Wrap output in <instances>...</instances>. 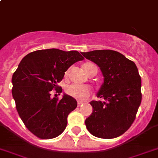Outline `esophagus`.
Instances as JSON below:
<instances>
[{"mask_svg":"<svg viewBox=\"0 0 158 158\" xmlns=\"http://www.w3.org/2000/svg\"><path fill=\"white\" fill-rule=\"evenodd\" d=\"M83 104V102H80V101L78 102V107H80V106H82Z\"/></svg>","mask_w":158,"mask_h":158,"instance_id":"obj_1","label":"esophagus"}]
</instances>
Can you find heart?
<instances>
[{"instance_id": "heart-1", "label": "heart", "mask_w": 158, "mask_h": 158, "mask_svg": "<svg viewBox=\"0 0 158 158\" xmlns=\"http://www.w3.org/2000/svg\"><path fill=\"white\" fill-rule=\"evenodd\" d=\"M95 66L93 63H87L83 65V70L87 73L89 71L90 67ZM66 93L77 100H84L91 94V89L87 86L79 85V84H71L66 88Z\"/></svg>"}]
</instances>
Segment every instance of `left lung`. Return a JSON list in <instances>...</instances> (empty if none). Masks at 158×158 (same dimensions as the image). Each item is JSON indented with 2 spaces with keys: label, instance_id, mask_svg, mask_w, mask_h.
<instances>
[{
  "label": "left lung",
  "instance_id": "8db88e82",
  "mask_svg": "<svg viewBox=\"0 0 158 158\" xmlns=\"http://www.w3.org/2000/svg\"><path fill=\"white\" fill-rule=\"evenodd\" d=\"M100 68L104 83L97 97L92 100V113L86 119L90 133L99 138L112 139L130 128L141 103V79L132 61L111 50H97L82 53Z\"/></svg>",
  "mask_w": 158,
  "mask_h": 158
}]
</instances>
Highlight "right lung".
Returning a JSON list of instances; mask_svg holds the SVG:
<instances>
[{
	"mask_svg": "<svg viewBox=\"0 0 158 158\" xmlns=\"http://www.w3.org/2000/svg\"><path fill=\"white\" fill-rule=\"evenodd\" d=\"M83 59L76 50H39L24 57L14 73L12 94L17 111L26 128L39 138H54L65 130L77 101L67 94L59 99L50 93L53 89L62 92L58 83L65 72Z\"/></svg>",
	"mask_w": 158,
	"mask_h": 158,
	"instance_id": "right-lung-1",
	"label": "right lung"
}]
</instances>
